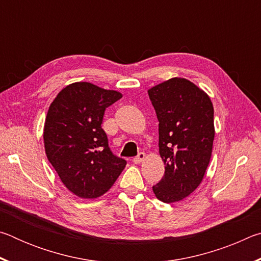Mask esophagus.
Returning <instances> with one entry per match:
<instances>
[{"label": "esophagus", "mask_w": 261, "mask_h": 261, "mask_svg": "<svg viewBox=\"0 0 261 261\" xmlns=\"http://www.w3.org/2000/svg\"><path fill=\"white\" fill-rule=\"evenodd\" d=\"M145 158H146V154H145L144 152H140V153L138 154V155H137L136 158H134V162H135V163H140L141 161L144 160Z\"/></svg>", "instance_id": "1"}]
</instances>
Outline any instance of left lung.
Returning <instances> with one entry per match:
<instances>
[{"label": "left lung", "mask_w": 261, "mask_h": 261, "mask_svg": "<svg viewBox=\"0 0 261 261\" xmlns=\"http://www.w3.org/2000/svg\"><path fill=\"white\" fill-rule=\"evenodd\" d=\"M159 121V153L165 175L153 192L167 204L189 197L201 183L214 140L213 103L185 78H171L147 91Z\"/></svg>", "instance_id": "8db88e82"}]
</instances>
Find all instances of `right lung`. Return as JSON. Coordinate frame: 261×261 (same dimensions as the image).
Returning <instances> with one entry per match:
<instances>
[{
    "label": "right lung",
    "mask_w": 261,
    "mask_h": 261,
    "mask_svg": "<svg viewBox=\"0 0 261 261\" xmlns=\"http://www.w3.org/2000/svg\"><path fill=\"white\" fill-rule=\"evenodd\" d=\"M122 98L91 83L65 86L48 109L43 143L47 158L69 191L84 199L102 196L125 168L114 155L102 124L105 110Z\"/></svg>",
    "instance_id": "right-lung-1"
}]
</instances>
